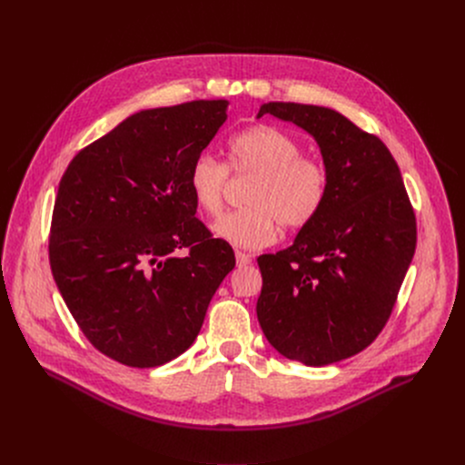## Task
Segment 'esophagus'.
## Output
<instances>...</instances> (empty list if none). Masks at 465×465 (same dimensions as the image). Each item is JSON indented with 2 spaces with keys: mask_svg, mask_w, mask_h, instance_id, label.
<instances>
[{
  "mask_svg": "<svg viewBox=\"0 0 465 465\" xmlns=\"http://www.w3.org/2000/svg\"><path fill=\"white\" fill-rule=\"evenodd\" d=\"M235 259H237V267H246V264L252 262V255L244 253V252H235Z\"/></svg>",
  "mask_w": 465,
  "mask_h": 465,
  "instance_id": "esophagus-1",
  "label": "esophagus"
}]
</instances>
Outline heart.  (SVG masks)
<instances>
[{"label":"heart","mask_w":465,"mask_h":465,"mask_svg":"<svg viewBox=\"0 0 465 465\" xmlns=\"http://www.w3.org/2000/svg\"><path fill=\"white\" fill-rule=\"evenodd\" d=\"M228 162L210 154L198 156L187 176L196 208L210 217L221 215L230 171L235 176H253L244 208L224 215L213 226L221 239L244 248H262L280 235V226L302 230L322 212L329 194V171L285 132L253 124L228 142Z\"/></svg>","instance_id":"obj_1"}]
</instances>
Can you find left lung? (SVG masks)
<instances>
[{"label": "left lung", "instance_id": "obj_1", "mask_svg": "<svg viewBox=\"0 0 465 465\" xmlns=\"http://www.w3.org/2000/svg\"><path fill=\"white\" fill-rule=\"evenodd\" d=\"M264 114L316 140L329 194L292 246L257 257V320L283 357L333 364L368 348L386 325L416 252V215L377 136L325 106L267 103L257 117Z\"/></svg>", "mask_w": 465, "mask_h": 465}]
</instances>
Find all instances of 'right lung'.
I'll return each instance as SVG.
<instances>
[{"mask_svg": "<svg viewBox=\"0 0 465 465\" xmlns=\"http://www.w3.org/2000/svg\"><path fill=\"white\" fill-rule=\"evenodd\" d=\"M226 106L142 110L79 151L60 178L51 272L84 337L121 364L154 368L182 355L235 267L232 246L194 217L187 185Z\"/></svg>", "mask_w": 465, "mask_h": 465, "instance_id": "1", "label": "right lung"}]
</instances>
